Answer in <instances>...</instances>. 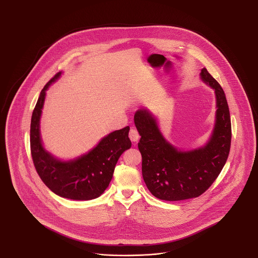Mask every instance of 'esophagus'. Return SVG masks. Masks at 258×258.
I'll return each mask as SVG.
<instances>
[{
	"label": "esophagus",
	"instance_id": "obj_1",
	"mask_svg": "<svg viewBox=\"0 0 258 258\" xmlns=\"http://www.w3.org/2000/svg\"><path fill=\"white\" fill-rule=\"evenodd\" d=\"M128 136H130V139H131L133 142H137V141L139 140V137H140L138 132H137L135 128H132V130L130 131Z\"/></svg>",
	"mask_w": 258,
	"mask_h": 258
}]
</instances>
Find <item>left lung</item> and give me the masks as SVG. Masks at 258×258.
<instances>
[{
    "label": "left lung",
    "mask_w": 258,
    "mask_h": 258,
    "mask_svg": "<svg viewBox=\"0 0 258 258\" xmlns=\"http://www.w3.org/2000/svg\"><path fill=\"white\" fill-rule=\"evenodd\" d=\"M200 79L215 91V124L205 145L181 150L162 135L157 118L145 108L135 112V123L141 136L138 149L142 155V175L154 197L178 201L199 197L221 173L229 155L231 121L225 94L204 68Z\"/></svg>",
    "instance_id": "8db88e82"
}]
</instances>
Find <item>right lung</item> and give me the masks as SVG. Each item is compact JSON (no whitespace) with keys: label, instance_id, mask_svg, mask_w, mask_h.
<instances>
[{"label":"right lung","instance_id":"1","mask_svg":"<svg viewBox=\"0 0 258 258\" xmlns=\"http://www.w3.org/2000/svg\"><path fill=\"white\" fill-rule=\"evenodd\" d=\"M61 74H56L41 90L33 111L30 131L32 158L40 179L55 195L74 200H91L107 188L119 158L132 147L130 126L105 135L95 147L73 160H61L52 155L41 140L40 118L46 91Z\"/></svg>","mask_w":258,"mask_h":258}]
</instances>
